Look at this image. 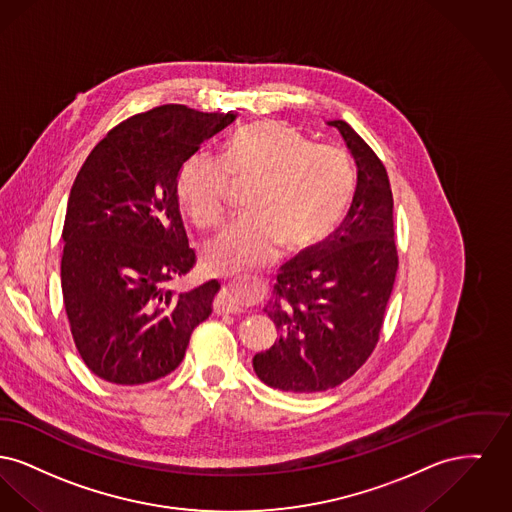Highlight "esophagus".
Listing matches in <instances>:
<instances>
[{
    "label": "esophagus",
    "instance_id": "obj_1",
    "mask_svg": "<svg viewBox=\"0 0 512 512\" xmlns=\"http://www.w3.org/2000/svg\"><path fill=\"white\" fill-rule=\"evenodd\" d=\"M217 314H237L243 312V304L235 285H225L216 298Z\"/></svg>",
    "mask_w": 512,
    "mask_h": 512
}]
</instances>
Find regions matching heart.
Segmentation results:
<instances>
[{
    "label": "heart",
    "instance_id": "b5f03b06",
    "mask_svg": "<svg viewBox=\"0 0 512 512\" xmlns=\"http://www.w3.org/2000/svg\"><path fill=\"white\" fill-rule=\"evenodd\" d=\"M231 174L241 183L256 181L248 194L252 214L229 219L204 243V262L216 271L264 266L281 244L296 252L318 243L343 216L352 190L341 150L312 144L285 123H252L225 142L223 160L198 150L181 165L177 192L198 225L223 214Z\"/></svg>",
    "mask_w": 512,
    "mask_h": 512
}]
</instances>
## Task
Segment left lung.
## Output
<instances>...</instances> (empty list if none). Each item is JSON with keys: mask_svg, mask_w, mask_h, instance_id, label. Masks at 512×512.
Masks as SVG:
<instances>
[{"mask_svg": "<svg viewBox=\"0 0 512 512\" xmlns=\"http://www.w3.org/2000/svg\"><path fill=\"white\" fill-rule=\"evenodd\" d=\"M327 125L356 163L349 212L325 241L281 268L264 306L279 339L252 358L256 376L289 393L333 389L368 360L399 268L383 163L349 123Z\"/></svg>", "mask_w": 512, "mask_h": 512, "instance_id": "1", "label": "left lung"}]
</instances>
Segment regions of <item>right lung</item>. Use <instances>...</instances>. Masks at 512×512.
Wrapping results in <instances>:
<instances>
[{
  "mask_svg": "<svg viewBox=\"0 0 512 512\" xmlns=\"http://www.w3.org/2000/svg\"><path fill=\"white\" fill-rule=\"evenodd\" d=\"M237 115L167 104L133 115L81 167L63 225L61 291L77 350L115 385L171 374L212 314L216 279L179 293L194 266L179 210V169Z\"/></svg>",
  "mask_w": 512,
  "mask_h": 512,
  "instance_id": "obj_1",
  "label": "right lung"
}]
</instances>
